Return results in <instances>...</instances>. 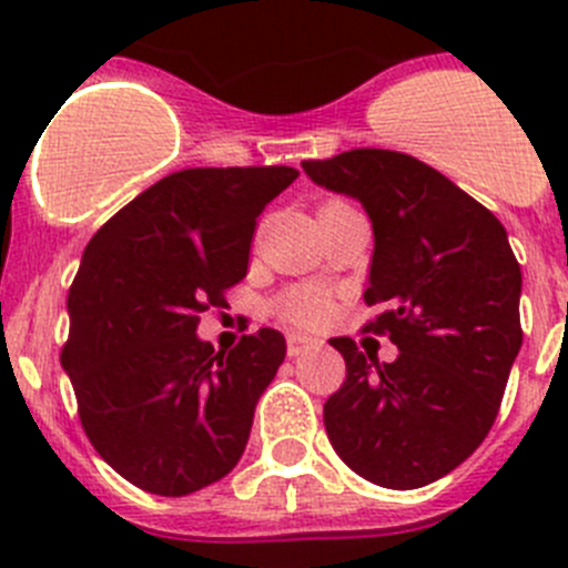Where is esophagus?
Wrapping results in <instances>:
<instances>
[{
	"label": "esophagus",
	"instance_id": "1",
	"mask_svg": "<svg viewBox=\"0 0 568 568\" xmlns=\"http://www.w3.org/2000/svg\"><path fill=\"white\" fill-rule=\"evenodd\" d=\"M311 348H316V341H313V337L288 335V357H300V354L311 352Z\"/></svg>",
	"mask_w": 568,
	"mask_h": 568
}]
</instances>
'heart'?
<instances>
[{
	"instance_id": "obj_1",
	"label": "heart",
	"mask_w": 568,
	"mask_h": 568,
	"mask_svg": "<svg viewBox=\"0 0 568 568\" xmlns=\"http://www.w3.org/2000/svg\"><path fill=\"white\" fill-rule=\"evenodd\" d=\"M277 313L283 321L294 326H321L332 313V300L316 285H300L291 288L283 300L277 302Z\"/></svg>"
}]
</instances>
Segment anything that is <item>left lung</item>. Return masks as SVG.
I'll list each match as a JSON object with an SVG mask.
<instances>
[{"label":"left lung","mask_w":568,"mask_h":568,"mask_svg":"<svg viewBox=\"0 0 568 568\" xmlns=\"http://www.w3.org/2000/svg\"><path fill=\"white\" fill-rule=\"evenodd\" d=\"M305 173L359 200L374 225L365 332L390 335L393 363L332 337L346 382L324 404L332 448L365 480L417 489L484 443L523 346V272L489 209L420 159L357 148Z\"/></svg>","instance_id":"8db88e82"}]
</instances>
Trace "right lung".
Here are the masks:
<instances>
[{
  "mask_svg": "<svg viewBox=\"0 0 568 568\" xmlns=\"http://www.w3.org/2000/svg\"><path fill=\"white\" fill-rule=\"evenodd\" d=\"M296 175L181 170L136 194L84 247L60 359L88 439L140 489L192 495L225 478L247 448L285 337L263 326L225 354L194 332L200 313L227 307L257 216Z\"/></svg>",
  "mask_w": 568,
  "mask_h": 568,
  "instance_id": "right-lung-1",
  "label": "right lung"
}]
</instances>
